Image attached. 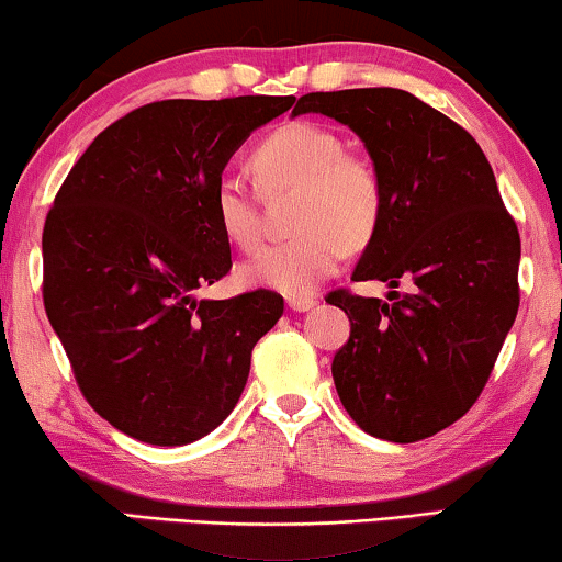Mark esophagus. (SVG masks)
<instances>
[{
    "instance_id": "obj_1",
    "label": "esophagus",
    "mask_w": 562,
    "mask_h": 562,
    "mask_svg": "<svg viewBox=\"0 0 562 562\" xmlns=\"http://www.w3.org/2000/svg\"><path fill=\"white\" fill-rule=\"evenodd\" d=\"M286 304H289V310H294V312H310L317 306V299L314 296H289Z\"/></svg>"
}]
</instances>
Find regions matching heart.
<instances>
[{
	"instance_id": "b5f03b06",
	"label": "heart",
	"mask_w": 562,
	"mask_h": 562,
	"mask_svg": "<svg viewBox=\"0 0 562 562\" xmlns=\"http://www.w3.org/2000/svg\"><path fill=\"white\" fill-rule=\"evenodd\" d=\"M250 168L266 191L299 187L294 227L286 243L268 245L243 266L252 286L306 296L337 271L348 248H366L379 233L386 191L379 168L345 153V140L317 122H286L250 153ZM220 233L240 250H256L263 237L252 191L237 176H220L212 191Z\"/></svg>"
}]
</instances>
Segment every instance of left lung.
<instances>
[{
    "mask_svg": "<svg viewBox=\"0 0 562 562\" xmlns=\"http://www.w3.org/2000/svg\"><path fill=\"white\" fill-rule=\"evenodd\" d=\"M348 125L379 168L386 210L352 281L379 279L389 302L329 291L350 319L333 360L352 422L389 442H417L475 404L519 310V229L481 145L409 91H312L296 114Z\"/></svg>",
    "mask_w": 562,
    "mask_h": 562,
    "instance_id": "left-lung-1",
    "label": "left lung"
}]
</instances>
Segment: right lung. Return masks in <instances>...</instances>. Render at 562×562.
<instances>
[{"label": "right lung", "mask_w": 562, "mask_h": 562, "mask_svg": "<svg viewBox=\"0 0 562 562\" xmlns=\"http://www.w3.org/2000/svg\"><path fill=\"white\" fill-rule=\"evenodd\" d=\"M294 97L164 99L112 122L60 183L43 227V304L81 394L120 432L187 445L240 398L283 314L258 289L196 299L229 273L214 183Z\"/></svg>", "instance_id": "right-lung-1"}]
</instances>
